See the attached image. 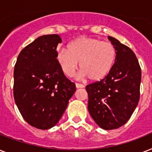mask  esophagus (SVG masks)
Instances as JSON below:
<instances>
[{
  "label": "esophagus",
  "mask_w": 152,
  "mask_h": 152,
  "mask_svg": "<svg viewBox=\"0 0 152 152\" xmlns=\"http://www.w3.org/2000/svg\"><path fill=\"white\" fill-rule=\"evenodd\" d=\"M76 88H84V85H83V84H81V83H76Z\"/></svg>",
  "instance_id": "obj_1"
}]
</instances>
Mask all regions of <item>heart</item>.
<instances>
[{
    "label": "heart",
    "instance_id": "obj_1",
    "mask_svg": "<svg viewBox=\"0 0 152 152\" xmlns=\"http://www.w3.org/2000/svg\"><path fill=\"white\" fill-rule=\"evenodd\" d=\"M117 59V50L110 42L99 39L80 37L69 44V50H60L57 61L66 76L72 77L79 67L81 76L99 81L108 76Z\"/></svg>",
    "mask_w": 152,
    "mask_h": 152
}]
</instances>
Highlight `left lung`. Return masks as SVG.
I'll return each mask as SVG.
<instances>
[{"instance_id":"8db88e82","label":"left lung","mask_w":152,"mask_h":152,"mask_svg":"<svg viewBox=\"0 0 152 152\" xmlns=\"http://www.w3.org/2000/svg\"><path fill=\"white\" fill-rule=\"evenodd\" d=\"M114 45L117 59L108 76L86 86L88 110L105 130L116 129L127 122L140 100L141 69L133 51L109 36Z\"/></svg>"}]
</instances>
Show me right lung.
I'll use <instances>...</instances> for the list:
<instances>
[{
    "label": "right lung",
    "mask_w": 152,
    "mask_h": 152,
    "mask_svg": "<svg viewBox=\"0 0 152 152\" xmlns=\"http://www.w3.org/2000/svg\"><path fill=\"white\" fill-rule=\"evenodd\" d=\"M57 34L39 37L23 49L14 69L13 95L21 115L31 126L49 129L63 115L76 85L57 61Z\"/></svg>",
    "instance_id": "1"
}]
</instances>
